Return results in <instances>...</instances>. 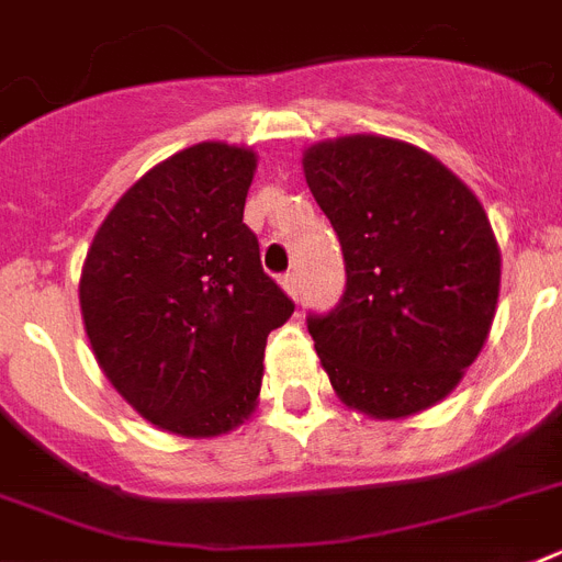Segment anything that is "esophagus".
Listing matches in <instances>:
<instances>
[{
	"label": "esophagus",
	"instance_id": "obj_1",
	"mask_svg": "<svg viewBox=\"0 0 562 562\" xmlns=\"http://www.w3.org/2000/svg\"><path fill=\"white\" fill-rule=\"evenodd\" d=\"M282 289H285V291H289V294L291 296H294V300H296V296H300V280H296V273L294 271H289V273H282Z\"/></svg>",
	"mask_w": 562,
	"mask_h": 562
}]
</instances>
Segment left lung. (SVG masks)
<instances>
[{
  "instance_id": "1",
  "label": "left lung",
  "mask_w": 562,
  "mask_h": 562,
  "mask_svg": "<svg viewBox=\"0 0 562 562\" xmlns=\"http://www.w3.org/2000/svg\"><path fill=\"white\" fill-rule=\"evenodd\" d=\"M303 170L346 262L340 303L305 317L328 381L372 418L432 407L494 323L499 248L485 210L404 140H323L305 149Z\"/></svg>"
}]
</instances>
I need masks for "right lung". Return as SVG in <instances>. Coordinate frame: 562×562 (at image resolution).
Listing matches in <instances>:
<instances>
[{"mask_svg":"<svg viewBox=\"0 0 562 562\" xmlns=\"http://www.w3.org/2000/svg\"><path fill=\"white\" fill-rule=\"evenodd\" d=\"M257 155L195 144L138 178L98 227L80 308L100 369L164 430L207 439L257 404L266 340L294 312L241 222Z\"/></svg>","mask_w":562,"mask_h":562,"instance_id":"obj_1","label":"right lung"}]
</instances>
